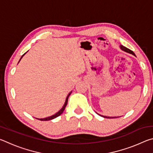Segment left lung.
Returning a JSON list of instances; mask_svg holds the SVG:
<instances>
[{
	"mask_svg": "<svg viewBox=\"0 0 153 153\" xmlns=\"http://www.w3.org/2000/svg\"><path fill=\"white\" fill-rule=\"evenodd\" d=\"M120 48L121 49V50L123 51L124 52H126V53H129V54H131V55H133L135 56V54H134V53L133 51H131V50H129V48L125 47V46H123V45H120ZM98 114V113H97ZM100 116H101V117H105V118H117V117H107V116H104V115H100V114H98Z\"/></svg>",
	"mask_w": 153,
	"mask_h": 153,
	"instance_id": "1",
	"label": "left lung"
}]
</instances>
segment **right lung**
I'll use <instances>...</instances> for the list:
<instances>
[{"instance_id":"obj_1","label":"right lung","mask_w":153,"mask_h":153,"mask_svg":"<svg viewBox=\"0 0 153 153\" xmlns=\"http://www.w3.org/2000/svg\"><path fill=\"white\" fill-rule=\"evenodd\" d=\"M27 53V52H26V53ZM25 54H24V55H22V57H21V59H20V60L19 61V62L21 61V59H22L23 56H24ZM71 92H72V91L69 92V94H68V95L67 96V98H66V99H65V102L64 105H63V107H62V108H61V109L58 111L57 113H56L55 114H54V115L50 116V117H46V118H43V119H38V118H36V119H38V120H41V121H49V120H53V119H55V118H56V117H59V115H61V114L63 113L65 108V107H66V106H67V101H68V98H69V95L71 94Z\"/></svg>"}]
</instances>
